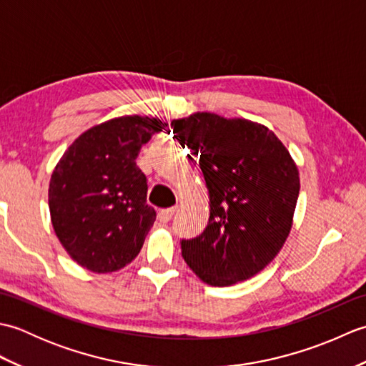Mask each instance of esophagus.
<instances>
[{
    "label": "esophagus",
    "mask_w": 366,
    "mask_h": 366,
    "mask_svg": "<svg viewBox=\"0 0 366 366\" xmlns=\"http://www.w3.org/2000/svg\"><path fill=\"white\" fill-rule=\"evenodd\" d=\"M176 211H177V207H168V209H162V211L159 212V220H160V222H163V223L169 222L171 219H173V215L176 214Z\"/></svg>",
    "instance_id": "obj_1"
}]
</instances>
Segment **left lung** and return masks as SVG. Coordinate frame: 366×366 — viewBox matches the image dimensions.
I'll use <instances>...</instances> for the list:
<instances>
[{
    "instance_id": "1",
    "label": "left lung",
    "mask_w": 366,
    "mask_h": 366,
    "mask_svg": "<svg viewBox=\"0 0 366 366\" xmlns=\"http://www.w3.org/2000/svg\"><path fill=\"white\" fill-rule=\"evenodd\" d=\"M176 139L199 157L211 215L199 236L181 240L185 262L211 286L258 274L292 227L300 181L290 151L258 122L195 113L171 122Z\"/></svg>"
}]
</instances>
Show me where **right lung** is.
Returning <instances> with one entry per match:
<instances>
[{"instance_id": "1", "label": "right lung", "mask_w": 366, "mask_h": 366, "mask_svg": "<svg viewBox=\"0 0 366 366\" xmlns=\"http://www.w3.org/2000/svg\"><path fill=\"white\" fill-rule=\"evenodd\" d=\"M167 122L122 116L84 132L54 168L49 206L54 232L71 258L96 274L137 258L155 222L137 157Z\"/></svg>"}]
</instances>
